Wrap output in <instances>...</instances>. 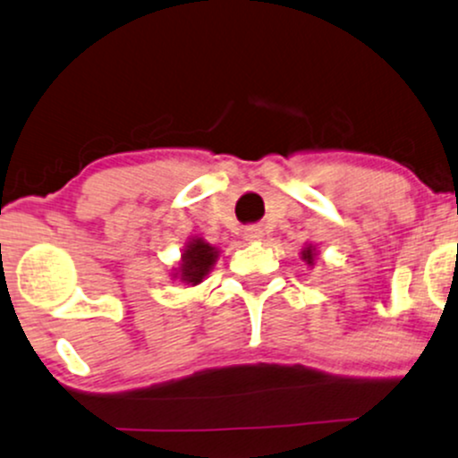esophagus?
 Listing matches in <instances>:
<instances>
[{
	"instance_id": "obj_1",
	"label": "esophagus",
	"mask_w": 458,
	"mask_h": 458,
	"mask_svg": "<svg viewBox=\"0 0 458 458\" xmlns=\"http://www.w3.org/2000/svg\"><path fill=\"white\" fill-rule=\"evenodd\" d=\"M245 239L250 241L263 239V228H260V225H248V228H245Z\"/></svg>"
}]
</instances>
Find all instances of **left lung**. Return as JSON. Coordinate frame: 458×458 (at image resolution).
Returning a JSON list of instances; mask_svg holds the SVG:
<instances>
[{
    "label": "left lung",
    "mask_w": 458,
    "mask_h": 458,
    "mask_svg": "<svg viewBox=\"0 0 458 458\" xmlns=\"http://www.w3.org/2000/svg\"><path fill=\"white\" fill-rule=\"evenodd\" d=\"M313 248H306L304 250V252H302V259L306 260V263H309V265H313Z\"/></svg>",
    "instance_id": "1"
}]
</instances>
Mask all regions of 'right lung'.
<instances>
[{
    "instance_id": "obj_1",
    "label": "right lung",
    "mask_w": 458,
    "mask_h": 458,
    "mask_svg": "<svg viewBox=\"0 0 458 458\" xmlns=\"http://www.w3.org/2000/svg\"><path fill=\"white\" fill-rule=\"evenodd\" d=\"M215 259H217V250L210 248L202 239H193L182 254L180 280H184L187 284L202 283L204 276L213 267Z\"/></svg>"
}]
</instances>
